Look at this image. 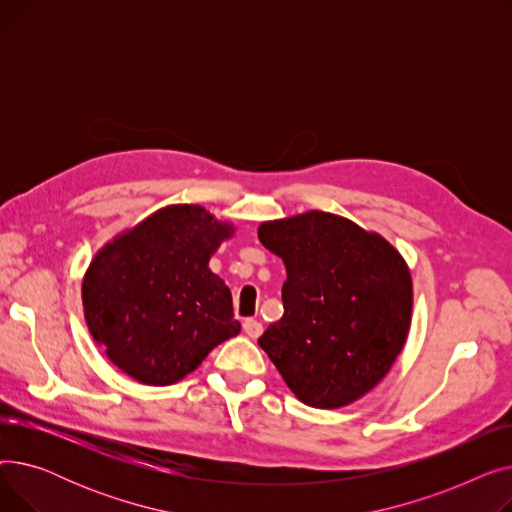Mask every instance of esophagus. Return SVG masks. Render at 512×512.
Wrapping results in <instances>:
<instances>
[{
    "label": "esophagus",
    "instance_id": "34e87169",
    "mask_svg": "<svg viewBox=\"0 0 512 512\" xmlns=\"http://www.w3.org/2000/svg\"><path fill=\"white\" fill-rule=\"evenodd\" d=\"M242 330H245V334L249 338H253V340L263 334V326L259 324L257 319H245V324H242Z\"/></svg>",
    "mask_w": 512,
    "mask_h": 512
}]
</instances>
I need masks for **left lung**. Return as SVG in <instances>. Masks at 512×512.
<instances>
[{
	"label": "left lung",
	"instance_id": "obj_1",
	"mask_svg": "<svg viewBox=\"0 0 512 512\" xmlns=\"http://www.w3.org/2000/svg\"><path fill=\"white\" fill-rule=\"evenodd\" d=\"M286 267L284 315L257 340L313 409H340L378 386L407 342L411 270L382 234L328 211L263 222Z\"/></svg>",
	"mask_w": 512,
	"mask_h": 512
}]
</instances>
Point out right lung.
I'll use <instances>...</instances> for the list:
<instances>
[{
  "label": "right lung",
  "instance_id": "1",
  "mask_svg": "<svg viewBox=\"0 0 512 512\" xmlns=\"http://www.w3.org/2000/svg\"><path fill=\"white\" fill-rule=\"evenodd\" d=\"M201 205H166L95 253L83 278V309L95 344L145 386L193 373L215 346L240 332L232 294L209 270L234 236Z\"/></svg>",
  "mask_w": 512,
  "mask_h": 512
}]
</instances>
